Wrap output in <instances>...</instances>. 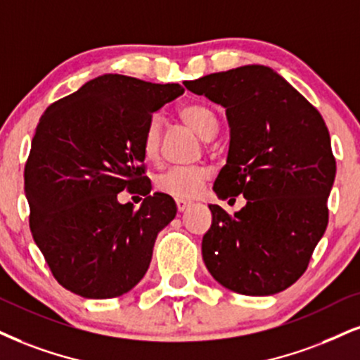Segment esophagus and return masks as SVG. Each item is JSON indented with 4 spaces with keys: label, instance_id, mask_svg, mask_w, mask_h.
Returning <instances> with one entry per match:
<instances>
[{
    "label": "esophagus",
    "instance_id": "34e87169",
    "mask_svg": "<svg viewBox=\"0 0 360 360\" xmlns=\"http://www.w3.org/2000/svg\"><path fill=\"white\" fill-rule=\"evenodd\" d=\"M190 207V202L187 200H176V210L179 212H185Z\"/></svg>",
    "mask_w": 360,
    "mask_h": 360
}]
</instances>
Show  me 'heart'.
Here are the masks:
<instances>
[{"label": "heart", "instance_id": "obj_1", "mask_svg": "<svg viewBox=\"0 0 360 360\" xmlns=\"http://www.w3.org/2000/svg\"><path fill=\"white\" fill-rule=\"evenodd\" d=\"M179 117L185 125H188L203 139H212L219 128V118L210 106L202 101H187L180 105ZM163 125L158 115L148 118L143 136H141V150L146 160H157L162 152ZM212 172L207 165L192 167H172L155 179V187L158 192L176 198V200H192L202 192L203 185L210 179Z\"/></svg>", "mask_w": 360, "mask_h": 360}]
</instances>
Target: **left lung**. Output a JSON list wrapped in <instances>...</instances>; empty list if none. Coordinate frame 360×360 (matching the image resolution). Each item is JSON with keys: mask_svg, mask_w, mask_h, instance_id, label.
Segmentation results:
<instances>
[{"mask_svg": "<svg viewBox=\"0 0 360 360\" xmlns=\"http://www.w3.org/2000/svg\"><path fill=\"white\" fill-rule=\"evenodd\" d=\"M185 88L227 108L230 148L214 190L247 205H219L203 235L208 272L242 295H272L295 283L329 224L335 158L322 115L274 70L247 65Z\"/></svg>", "mask_w": 360, "mask_h": 360, "instance_id": "8db88e82", "label": "left lung"}]
</instances>
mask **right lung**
Wrapping results in <instances>:
<instances>
[{"label":"right lung","mask_w":360,"mask_h":360,"mask_svg":"<svg viewBox=\"0 0 360 360\" xmlns=\"http://www.w3.org/2000/svg\"><path fill=\"white\" fill-rule=\"evenodd\" d=\"M181 93L179 83L103 75L39 118L25 165L30 229L66 290L113 299L148 270L176 207L165 193L148 195L141 136L153 112ZM135 186L147 195L139 211L116 200Z\"/></svg>","instance_id":"obj_1"}]
</instances>
